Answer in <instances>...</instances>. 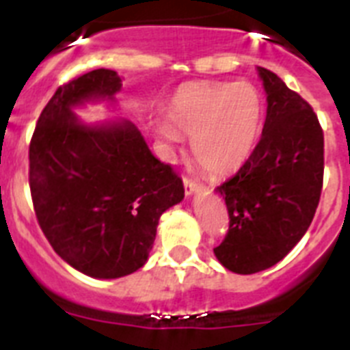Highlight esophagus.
Masks as SVG:
<instances>
[{"label":"esophagus","instance_id":"1","mask_svg":"<svg viewBox=\"0 0 350 350\" xmlns=\"http://www.w3.org/2000/svg\"><path fill=\"white\" fill-rule=\"evenodd\" d=\"M198 187H200V184H198L196 178L189 177V175H185V177H184V189H185V194H193L194 191H198Z\"/></svg>","mask_w":350,"mask_h":350}]
</instances>
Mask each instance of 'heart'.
I'll use <instances>...</instances> for the list:
<instances>
[{
    "mask_svg": "<svg viewBox=\"0 0 350 350\" xmlns=\"http://www.w3.org/2000/svg\"><path fill=\"white\" fill-rule=\"evenodd\" d=\"M262 100L249 82H189L166 105L168 124L157 135L168 144L193 137V156L210 173H231L243 165L259 137Z\"/></svg>",
    "mask_w": 350,
    "mask_h": 350,
    "instance_id": "b5f03b06",
    "label": "heart"
}]
</instances>
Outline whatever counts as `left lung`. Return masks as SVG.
Returning a JSON list of instances; mask_svg holds the SVG:
<instances>
[{"label":"left lung","instance_id":"left-lung-1","mask_svg":"<svg viewBox=\"0 0 350 350\" xmlns=\"http://www.w3.org/2000/svg\"><path fill=\"white\" fill-rule=\"evenodd\" d=\"M267 91L261 140L217 187L230 228L213 249L222 267L250 275L273 267L307 233L324 177V133L314 108L280 77L259 68Z\"/></svg>","mask_w":350,"mask_h":350}]
</instances>
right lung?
Listing matches in <instances>:
<instances>
[{
  "instance_id": "obj_1",
  "label": "right lung",
  "mask_w": 350,
  "mask_h": 350,
  "mask_svg": "<svg viewBox=\"0 0 350 350\" xmlns=\"http://www.w3.org/2000/svg\"><path fill=\"white\" fill-rule=\"evenodd\" d=\"M113 70H92L57 88L29 144V189L52 249L75 270L119 279L145 265L159 217L184 198L172 165L152 156L137 126H85L71 107L120 89Z\"/></svg>"
}]
</instances>
